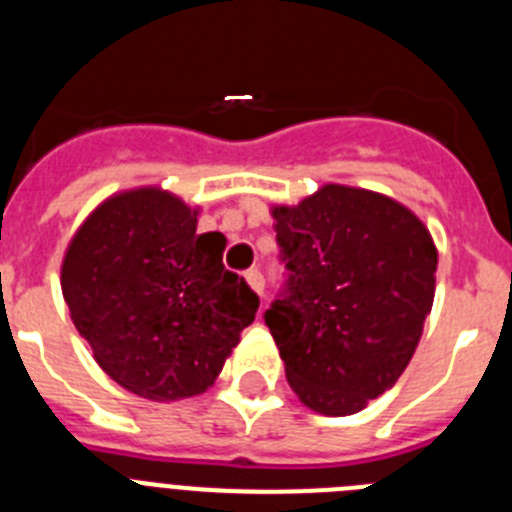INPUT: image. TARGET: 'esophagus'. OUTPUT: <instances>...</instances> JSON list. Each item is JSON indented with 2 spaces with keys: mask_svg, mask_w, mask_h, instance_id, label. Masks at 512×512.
Masks as SVG:
<instances>
[{
  "mask_svg": "<svg viewBox=\"0 0 512 512\" xmlns=\"http://www.w3.org/2000/svg\"><path fill=\"white\" fill-rule=\"evenodd\" d=\"M246 282H248V287L256 292V295L264 297V277H261L259 269H248L246 271Z\"/></svg>",
  "mask_w": 512,
  "mask_h": 512,
  "instance_id": "1",
  "label": "esophagus"
}]
</instances>
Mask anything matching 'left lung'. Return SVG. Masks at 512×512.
Returning <instances> with one entry per match:
<instances>
[{
	"mask_svg": "<svg viewBox=\"0 0 512 512\" xmlns=\"http://www.w3.org/2000/svg\"><path fill=\"white\" fill-rule=\"evenodd\" d=\"M271 217L289 279L264 318L289 387L320 415L359 413L418 348L436 295V243L410 207L348 184L271 205Z\"/></svg>",
	"mask_w": 512,
	"mask_h": 512,
	"instance_id": "left-lung-1",
	"label": "left lung"
}]
</instances>
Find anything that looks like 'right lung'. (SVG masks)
<instances>
[{"instance_id":"add662e5","label":"right lung","mask_w":512,"mask_h":512,"mask_svg":"<svg viewBox=\"0 0 512 512\" xmlns=\"http://www.w3.org/2000/svg\"><path fill=\"white\" fill-rule=\"evenodd\" d=\"M161 187L99 202L71 235L61 292L94 361L153 402L202 395L253 323L259 297L223 266L225 235Z\"/></svg>"}]
</instances>
